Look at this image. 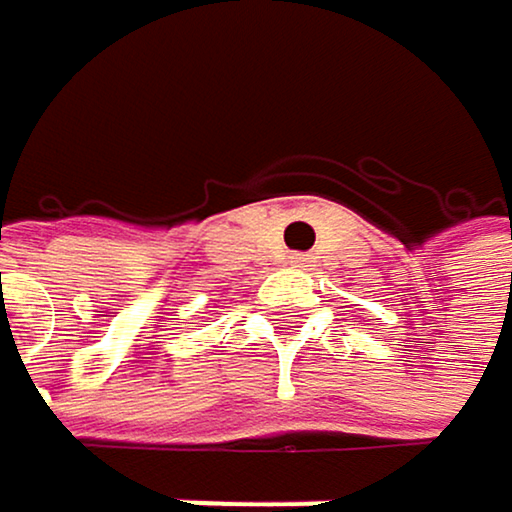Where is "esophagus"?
I'll return each instance as SVG.
<instances>
[{
    "label": "esophagus",
    "mask_w": 512,
    "mask_h": 512,
    "mask_svg": "<svg viewBox=\"0 0 512 512\" xmlns=\"http://www.w3.org/2000/svg\"><path fill=\"white\" fill-rule=\"evenodd\" d=\"M290 265H296V268H306L309 265V256L306 253H290V259H287Z\"/></svg>",
    "instance_id": "esophagus-1"
}]
</instances>
